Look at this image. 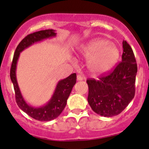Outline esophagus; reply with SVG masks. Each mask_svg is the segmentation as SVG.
Masks as SVG:
<instances>
[{
  "label": "esophagus",
  "mask_w": 149,
  "mask_h": 149,
  "mask_svg": "<svg viewBox=\"0 0 149 149\" xmlns=\"http://www.w3.org/2000/svg\"><path fill=\"white\" fill-rule=\"evenodd\" d=\"M84 78L81 75H77V81H82V80H84Z\"/></svg>",
  "instance_id": "1"
}]
</instances>
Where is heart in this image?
Instances as JSON below:
<instances>
[{
  "label": "heart",
  "instance_id": "heart-1",
  "mask_svg": "<svg viewBox=\"0 0 149 149\" xmlns=\"http://www.w3.org/2000/svg\"><path fill=\"white\" fill-rule=\"evenodd\" d=\"M79 55L88 58V70L94 74H103L114 68L119 60L120 50L111 41L95 38L82 45L78 51Z\"/></svg>",
  "mask_w": 149,
  "mask_h": 149
}]
</instances>
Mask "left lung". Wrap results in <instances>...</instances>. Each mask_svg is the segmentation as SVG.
<instances>
[{"mask_svg": "<svg viewBox=\"0 0 149 149\" xmlns=\"http://www.w3.org/2000/svg\"><path fill=\"white\" fill-rule=\"evenodd\" d=\"M122 62L107 76L88 79V103L97 114L113 117L124 111L135 94L137 65L131 46L123 41Z\"/></svg>", "mask_w": 149, "mask_h": 149, "instance_id": "1", "label": "left lung"}]
</instances>
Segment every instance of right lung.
I'll return each mask as SVG.
<instances>
[{
	"instance_id": "right-lung-1",
	"label": "right lung",
	"mask_w": 149,
	"mask_h": 149,
	"mask_svg": "<svg viewBox=\"0 0 149 149\" xmlns=\"http://www.w3.org/2000/svg\"><path fill=\"white\" fill-rule=\"evenodd\" d=\"M56 36V31L46 29L30 34L22 40L15 51L10 69V79L14 86L15 98L17 106L22 111L34 119L39 121H50L58 118L64 110L73 86L76 84V73L58 81L52 96L46 104L41 106H31L26 103L22 94L16 76L17 64L20 53L34 43L40 42L47 38Z\"/></svg>"
}]
</instances>
